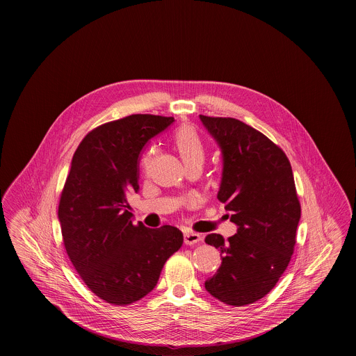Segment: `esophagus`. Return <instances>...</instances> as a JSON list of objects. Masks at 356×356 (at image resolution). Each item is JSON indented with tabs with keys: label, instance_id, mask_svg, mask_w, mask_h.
<instances>
[{
	"label": "esophagus",
	"instance_id": "esophagus-1",
	"mask_svg": "<svg viewBox=\"0 0 356 356\" xmlns=\"http://www.w3.org/2000/svg\"><path fill=\"white\" fill-rule=\"evenodd\" d=\"M184 243L186 245L199 244V243H202V236L199 234H195V232H186L184 235Z\"/></svg>",
	"mask_w": 356,
	"mask_h": 356
}]
</instances>
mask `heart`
Returning <instances> with one entry per match:
<instances>
[{
	"label": "heart",
	"instance_id": "b5f03b06",
	"mask_svg": "<svg viewBox=\"0 0 356 356\" xmlns=\"http://www.w3.org/2000/svg\"><path fill=\"white\" fill-rule=\"evenodd\" d=\"M173 143L180 153L186 170L189 168H202L204 159H205V149H204L203 141L197 132L189 127L183 125L180 127L175 135H173ZM151 156L152 152H148L143 157V168L147 172L151 164Z\"/></svg>",
	"mask_w": 356,
	"mask_h": 356
}]
</instances>
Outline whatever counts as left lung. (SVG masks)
<instances>
[{
    "instance_id": "left-lung-1",
    "label": "left lung",
    "mask_w": 356,
    "mask_h": 356,
    "mask_svg": "<svg viewBox=\"0 0 356 356\" xmlns=\"http://www.w3.org/2000/svg\"><path fill=\"white\" fill-rule=\"evenodd\" d=\"M222 152L218 199L231 211L237 234H211L205 243L220 251L221 266L205 289L222 303L252 305L276 286L296 244L300 202L287 154L240 120L200 115Z\"/></svg>"
}]
</instances>
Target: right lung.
<instances>
[{
    "label": "right lung",
    "instance_id": "obj_1",
    "mask_svg": "<svg viewBox=\"0 0 356 356\" xmlns=\"http://www.w3.org/2000/svg\"><path fill=\"white\" fill-rule=\"evenodd\" d=\"M173 118L131 115L85 136L61 191L58 219L65 251L86 287L106 303L128 305L157 284L183 245L170 225L134 224L127 195L138 191V154Z\"/></svg>",
    "mask_w": 356,
    "mask_h": 356
}]
</instances>
